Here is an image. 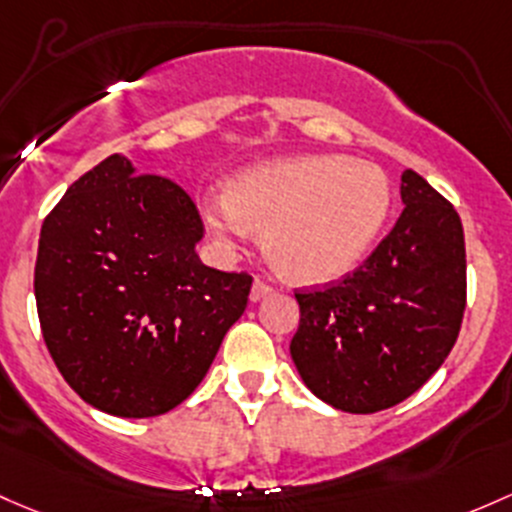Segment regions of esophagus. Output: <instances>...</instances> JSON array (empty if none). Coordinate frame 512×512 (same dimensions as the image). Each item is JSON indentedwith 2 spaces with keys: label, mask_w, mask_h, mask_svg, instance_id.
<instances>
[{
  "label": "esophagus",
  "mask_w": 512,
  "mask_h": 512,
  "mask_svg": "<svg viewBox=\"0 0 512 512\" xmlns=\"http://www.w3.org/2000/svg\"><path fill=\"white\" fill-rule=\"evenodd\" d=\"M272 284H267L265 279H255V284H252V292H250V299L252 301H260V299H265L267 294L272 292Z\"/></svg>",
  "instance_id": "1"
}]
</instances>
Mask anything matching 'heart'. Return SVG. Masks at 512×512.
I'll list each match as a JSON object with an SVG mask.
<instances>
[{"label":"heart","mask_w":512,"mask_h":512,"mask_svg":"<svg viewBox=\"0 0 512 512\" xmlns=\"http://www.w3.org/2000/svg\"><path fill=\"white\" fill-rule=\"evenodd\" d=\"M390 181L380 166L336 154H301L238 171L206 208L223 240L265 228L274 270L297 282H331L363 260L390 215Z\"/></svg>","instance_id":"b5f03b06"}]
</instances>
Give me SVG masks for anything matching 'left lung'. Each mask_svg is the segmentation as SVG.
Segmentation results:
<instances>
[{"label":"left lung","mask_w":512,"mask_h":512,"mask_svg":"<svg viewBox=\"0 0 512 512\" xmlns=\"http://www.w3.org/2000/svg\"><path fill=\"white\" fill-rule=\"evenodd\" d=\"M400 193L405 211L358 270L294 294V365L316 397L343 412L373 414L407 400L437 373L464 319L459 213L412 169Z\"/></svg>","instance_id":"8db88e82"}]
</instances>
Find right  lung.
<instances>
[{"instance_id": "obj_1", "label": "right lung", "mask_w": 512, "mask_h": 512, "mask_svg": "<svg viewBox=\"0 0 512 512\" xmlns=\"http://www.w3.org/2000/svg\"><path fill=\"white\" fill-rule=\"evenodd\" d=\"M196 203L120 154L80 176L41 225L36 309L53 363L115 417L174 410L206 378L250 297L247 272L196 255Z\"/></svg>"}]
</instances>
